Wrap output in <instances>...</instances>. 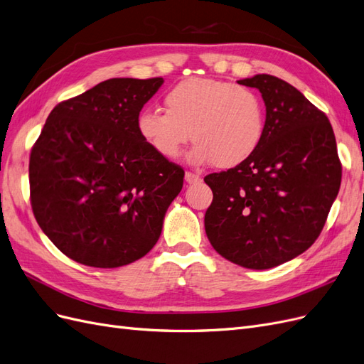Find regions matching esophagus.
Listing matches in <instances>:
<instances>
[{
    "mask_svg": "<svg viewBox=\"0 0 364 364\" xmlns=\"http://www.w3.org/2000/svg\"><path fill=\"white\" fill-rule=\"evenodd\" d=\"M185 181H186V183H197V182H200L202 181V178L199 174H196V173H191V171H186L185 173Z\"/></svg>",
    "mask_w": 364,
    "mask_h": 364,
    "instance_id": "esophagus-1",
    "label": "esophagus"
}]
</instances>
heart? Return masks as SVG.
I'll return each mask as SVG.
<instances>
[{"mask_svg": "<svg viewBox=\"0 0 364 364\" xmlns=\"http://www.w3.org/2000/svg\"><path fill=\"white\" fill-rule=\"evenodd\" d=\"M165 111L142 109L136 118L141 139L158 156L173 161L193 141L194 164L232 168L255 153L266 132V106L249 87L193 77L164 97Z\"/></svg>", "mask_w": 364, "mask_h": 364, "instance_id": "b5f03b06", "label": "heart"}]
</instances>
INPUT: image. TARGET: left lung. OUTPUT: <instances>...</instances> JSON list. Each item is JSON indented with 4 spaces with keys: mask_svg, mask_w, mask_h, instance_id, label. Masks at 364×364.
Wrapping results in <instances>:
<instances>
[{
    "mask_svg": "<svg viewBox=\"0 0 364 364\" xmlns=\"http://www.w3.org/2000/svg\"><path fill=\"white\" fill-rule=\"evenodd\" d=\"M266 105L258 150L228 171L208 174L209 243L230 262L266 270L310 247L338 194L341 164L328 117L290 83L269 74L238 80Z\"/></svg>",
    "mask_w": 364,
    "mask_h": 364,
    "instance_id": "obj_1",
    "label": "left lung"
}]
</instances>
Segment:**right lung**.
I'll return each mask as SVG.
<instances>
[{
    "mask_svg": "<svg viewBox=\"0 0 364 364\" xmlns=\"http://www.w3.org/2000/svg\"><path fill=\"white\" fill-rule=\"evenodd\" d=\"M164 83L109 79L59 103L30 153V200L62 253L90 267L142 258L183 185V168L158 156L136 118Z\"/></svg>",
    "mask_w": 364,
    "mask_h": 364,
    "instance_id": "right-lung-1",
    "label": "right lung"
}]
</instances>
